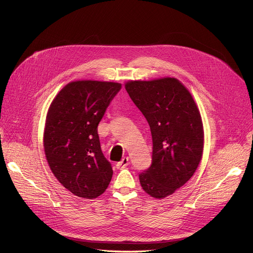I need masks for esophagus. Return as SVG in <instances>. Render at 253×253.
I'll return each mask as SVG.
<instances>
[{
	"label": "esophagus",
	"mask_w": 253,
	"mask_h": 253,
	"mask_svg": "<svg viewBox=\"0 0 253 253\" xmlns=\"http://www.w3.org/2000/svg\"><path fill=\"white\" fill-rule=\"evenodd\" d=\"M128 165H129V158H128V157H125V158L122 159L121 162L117 163L116 166H117L118 169H123V168H126Z\"/></svg>",
	"instance_id": "1"
}]
</instances>
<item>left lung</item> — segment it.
<instances>
[{
  "label": "left lung",
  "instance_id": "8db88e82",
  "mask_svg": "<svg viewBox=\"0 0 253 253\" xmlns=\"http://www.w3.org/2000/svg\"><path fill=\"white\" fill-rule=\"evenodd\" d=\"M125 89L147 119L153 138L152 165L139 174L140 185L153 198H166L190 180L202 160L200 111L176 78L129 80Z\"/></svg>",
  "mask_w": 253,
  "mask_h": 253
}]
</instances>
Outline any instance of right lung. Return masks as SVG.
<instances>
[{
    "label": "right lung",
    "instance_id": "obj_1",
    "mask_svg": "<svg viewBox=\"0 0 253 253\" xmlns=\"http://www.w3.org/2000/svg\"><path fill=\"white\" fill-rule=\"evenodd\" d=\"M121 86L95 80L73 81L48 109L43 135L46 160L57 180L80 198L95 199L111 182L113 169L101 152L97 126Z\"/></svg>",
    "mask_w": 253,
    "mask_h": 253
}]
</instances>
